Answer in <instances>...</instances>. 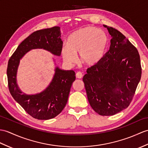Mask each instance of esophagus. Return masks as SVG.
Masks as SVG:
<instances>
[{
    "instance_id": "34e87169",
    "label": "esophagus",
    "mask_w": 148,
    "mask_h": 148,
    "mask_svg": "<svg viewBox=\"0 0 148 148\" xmlns=\"http://www.w3.org/2000/svg\"><path fill=\"white\" fill-rule=\"evenodd\" d=\"M75 76H76V77L78 79H81L82 76H83V75H82V74L81 73V72H77L76 73V75H75Z\"/></svg>"
}]
</instances>
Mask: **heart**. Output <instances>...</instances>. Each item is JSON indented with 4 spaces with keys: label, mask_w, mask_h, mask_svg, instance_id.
<instances>
[{
    "label": "heart",
    "mask_w": 148,
    "mask_h": 148,
    "mask_svg": "<svg viewBox=\"0 0 148 148\" xmlns=\"http://www.w3.org/2000/svg\"><path fill=\"white\" fill-rule=\"evenodd\" d=\"M108 45V37L103 31L93 26H85L75 31L67 38V44L62 47L61 54L67 64L79 60L88 66L98 64L103 57Z\"/></svg>",
    "instance_id": "heart-1"
}]
</instances>
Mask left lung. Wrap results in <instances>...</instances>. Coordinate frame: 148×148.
<instances>
[{"label": "left lung", "instance_id": "8db88e82", "mask_svg": "<svg viewBox=\"0 0 148 148\" xmlns=\"http://www.w3.org/2000/svg\"><path fill=\"white\" fill-rule=\"evenodd\" d=\"M112 36L110 47L98 64L88 68L82 80L89 103L102 116L127 108L141 77L136 48L115 28L103 25Z\"/></svg>", "mask_w": 148, "mask_h": 148}]
</instances>
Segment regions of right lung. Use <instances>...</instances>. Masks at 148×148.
Returning a JSON list of instances; mask_svg holds the SVG:
<instances>
[{
  "instance_id": "1",
  "label": "right lung",
  "mask_w": 148,
  "mask_h": 148,
  "mask_svg": "<svg viewBox=\"0 0 148 148\" xmlns=\"http://www.w3.org/2000/svg\"><path fill=\"white\" fill-rule=\"evenodd\" d=\"M60 29L54 26L33 32L19 44L8 62L7 75L10 93L29 115L38 120L53 119L63 110L75 79V72L56 67L50 84L35 95H26L20 90L17 84V72L20 60L31 50L43 49L60 56L63 45Z\"/></svg>"
}]
</instances>
